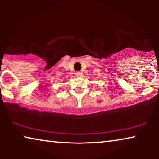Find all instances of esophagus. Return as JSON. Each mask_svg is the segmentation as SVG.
<instances>
[{"instance_id":"34e87169","label":"esophagus","mask_w":159,"mask_h":159,"mask_svg":"<svg viewBox=\"0 0 159 159\" xmlns=\"http://www.w3.org/2000/svg\"><path fill=\"white\" fill-rule=\"evenodd\" d=\"M81 72H80V71H77V72L75 73V75L77 76V77H80V75H81Z\"/></svg>"}]
</instances>
